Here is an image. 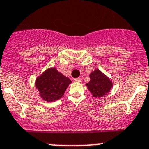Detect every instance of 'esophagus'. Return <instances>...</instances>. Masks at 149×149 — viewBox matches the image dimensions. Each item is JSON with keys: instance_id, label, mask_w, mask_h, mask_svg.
I'll return each mask as SVG.
<instances>
[{"instance_id": "esophagus-1", "label": "esophagus", "mask_w": 149, "mask_h": 149, "mask_svg": "<svg viewBox=\"0 0 149 149\" xmlns=\"http://www.w3.org/2000/svg\"><path fill=\"white\" fill-rule=\"evenodd\" d=\"M74 81H75V82L80 83V82H81V79L80 78V77H77V78L74 79Z\"/></svg>"}]
</instances>
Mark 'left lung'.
<instances>
[{"instance_id": "obj_1", "label": "left lung", "mask_w": 149, "mask_h": 149, "mask_svg": "<svg viewBox=\"0 0 149 149\" xmlns=\"http://www.w3.org/2000/svg\"><path fill=\"white\" fill-rule=\"evenodd\" d=\"M90 81L86 84L90 93L95 98H100L110 92L113 86L112 81L101 71L95 69L89 74Z\"/></svg>"}]
</instances>
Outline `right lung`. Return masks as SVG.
<instances>
[{
  "label": "right lung",
  "instance_id": "obj_1",
  "mask_svg": "<svg viewBox=\"0 0 149 149\" xmlns=\"http://www.w3.org/2000/svg\"><path fill=\"white\" fill-rule=\"evenodd\" d=\"M71 83L70 79L54 67L45 71L36 78V87L43 100L52 102L62 98Z\"/></svg>",
  "mask_w": 149,
  "mask_h": 149
}]
</instances>
